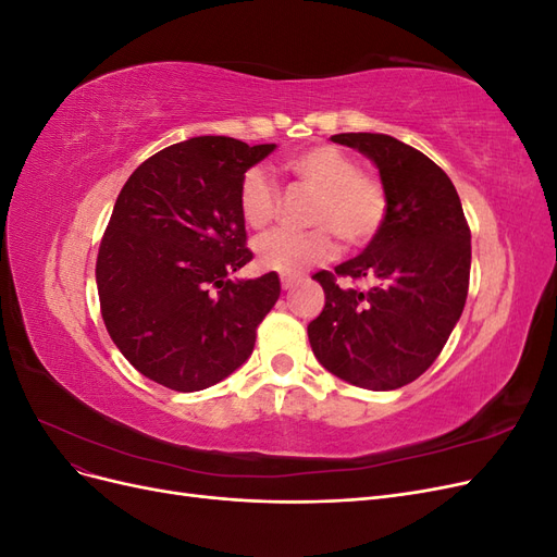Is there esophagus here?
<instances>
[{
	"instance_id": "34e87169",
	"label": "esophagus",
	"mask_w": 557,
	"mask_h": 557,
	"mask_svg": "<svg viewBox=\"0 0 557 557\" xmlns=\"http://www.w3.org/2000/svg\"><path fill=\"white\" fill-rule=\"evenodd\" d=\"M299 283H301V278H297V276H283V278H281V285H283L285 293H290L293 288H297Z\"/></svg>"
}]
</instances>
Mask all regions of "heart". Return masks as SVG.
I'll return each instance as SVG.
<instances>
[{"label": "heart", "mask_w": 557, "mask_h": 557, "mask_svg": "<svg viewBox=\"0 0 557 557\" xmlns=\"http://www.w3.org/2000/svg\"><path fill=\"white\" fill-rule=\"evenodd\" d=\"M301 188L315 193L307 211L311 230H276L256 242V256L264 269L278 274H299L336 256V239L360 248L385 225L391 195L379 174L360 170V160L348 150L320 144L301 150L285 162ZM281 193L274 178L260 166H250L239 183V213L252 230L274 221Z\"/></svg>", "instance_id": "b5f03b06"}]
</instances>
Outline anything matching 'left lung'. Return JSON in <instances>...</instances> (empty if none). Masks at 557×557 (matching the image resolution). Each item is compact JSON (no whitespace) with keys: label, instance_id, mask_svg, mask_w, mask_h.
I'll return each instance as SVG.
<instances>
[{"label":"left lung","instance_id":"obj_1","mask_svg":"<svg viewBox=\"0 0 557 557\" xmlns=\"http://www.w3.org/2000/svg\"><path fill=\"white\" fill-rule=\"evenodd\" d=\"M332 141L372 158L391 195L385 225L334 272L313 278L325 309L309 323L313 356L367 391H395L440 358L458 323L471 267V232L458 190L440 164L387 134L344 132ZM375 281L369 292L338 278Z\"/></svg>","mask_w":557,"mask_h":557}]
</instances>
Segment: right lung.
<instances>
[{
  "label": "right lung",
  "mask_w": 557,
  "mask_h": 557,
  "mask_svg": "<svg viewBox=\"0 0 557 557\" xmlns=\"http://www.w3.org/2000/svg\"><path fill=\"white\" fill-rule=\"evenodd\" d=\"M276 144L195 137L132 172L97 252L104 325L129 364L170 391L223 381L256 346L281 295L276 272L230 281L252 260L239 183Z\"/></svg>",
  "instance_id": "obj_1"
}]
</instances>
